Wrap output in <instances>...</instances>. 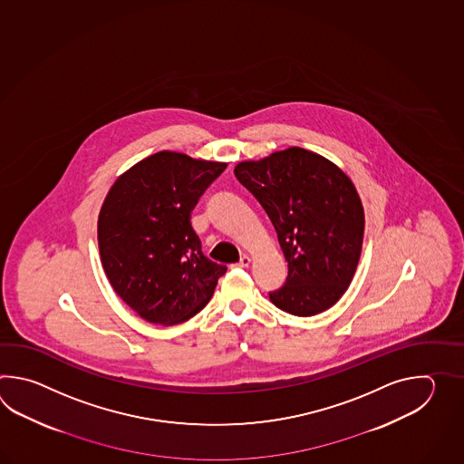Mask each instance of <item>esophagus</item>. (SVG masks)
Segmentation results:
<instances>
[{
	"label": "esophagus",
	"instance_id": "esophagus-1",
	"mask_svg": "<svg viewBox=\"0 0 464 464\" xmlns=\"http://www.w3.org/2000/svg\"><path fill=\"white\" fill-rule=\"evenodd\" d=\"M237 266H244V268H246V266H250V258L246 256H240V260H238V264H237Z\"/></svg>",
	"mask_w": 464,
	"mask_h": 464
}]
</instances>
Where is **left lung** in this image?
<instances>
[{
    "mask_svg": "<svg viewBox=\"0 0 464 464\" xmlns=\"http://www.w3.org/2000/svg\"><path fill=\"white\" fill-rule=\"evenodd\" d=\"M234 174L266 210L288 264L285 284L268 292L272 304L296 316L335 305L355 274L365 228L352 180L302 148L240 162Z\"/></svg>",
    "mask_w": 464,
    "mask_h": 464,
    "instance_id": "1",
    "label": "left lung"
}]
</instances>
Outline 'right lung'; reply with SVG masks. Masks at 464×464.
<instances>
[{
  "label": "right lung",
  "instance_id": "1",
  "mask_svg": "<svg viewBox=\"0 0 464 464\" xmlns=\"http://www.w3.org/2000/svg\"><path fill=\"white\" fill-rule=\"evenodd\" d=\"M224 162L162 150L114 182L99 212V252L112 288L150 324L176 325L208 305L227 266L202 254L190 212Z\"/></svg>",
  "mask_w": 464,
  "mask_h": 464
}]
</instances>
